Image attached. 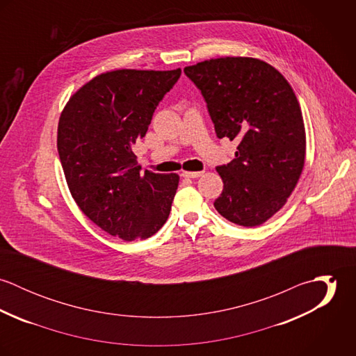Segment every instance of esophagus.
Here are the masks:
<instances>
[{"label":"esophagus","mask_w":356,"mask_h":356,"mask_svg":"<svg viewBox=\"0 0 356 356\" xmlns=\"http://www.w3.org/2000/svg\"><path fill=\"white\" fill-rule=\"evenodd\" d=\"M204 171H184L181 175L184 178H199L203 175Z\"/></svg>","instance_id":"34e87169"}]
</instances>
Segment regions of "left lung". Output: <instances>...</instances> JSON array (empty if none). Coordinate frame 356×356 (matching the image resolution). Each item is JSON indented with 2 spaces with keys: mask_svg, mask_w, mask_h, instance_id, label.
Returning <instances> with one entry per match:
<instances>
[{
  "mask_svg": "<svg viewBox=\"0 0 356 356\" xmlns=\"http://www.w3.org/2000/svg\"><path fill=\"white\" fill-rule=\"evenodd\" d=\"M200 89L218 138L238 143L218 165L223 191L213 207L227 220L254 227L277 213L305 167L303 115L293 89L254 57L211 58L184 68Z\"/></svg>",
  "mask_w": 356,
  "mask_h": 356,
  "instance_id": "left-lung-1",
  "label": "left lung"
}]
</instances>
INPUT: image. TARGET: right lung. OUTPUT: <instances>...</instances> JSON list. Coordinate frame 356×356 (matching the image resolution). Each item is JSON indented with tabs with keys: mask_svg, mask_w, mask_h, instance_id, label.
Listing matches in <instances>:
<instances>
[{
	"mask_svg": "<svg viewBox=\"0 0 356 356\" xmlns=\"http://www.w3.org/2000/svg\"><path fill=\"white\" fill-rule=\"evenodd\" d=\"M179 76L181 68L104 72L74 93L60 115L57 151L75 203L124 241L149 238L170 215L179 177L141 174L133 145Z\"/></svg>",
	"mask_w": 356,
	"mask_h": 356,
	"instance_id": "add662e5",
	"label": "right lung"
}]
</instances>
